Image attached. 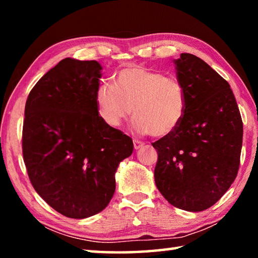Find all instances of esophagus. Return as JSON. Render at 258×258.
Returning <instances> with one entry per match:
<instances>
[{"instance_id": "esophagus-1", "label": "esophagus", "mask_w": 258, "mask_h": 258, "mask_svg": "<svg viewBox=\"0 0 258 258\" xmlns=\"http://www.w3.org/2000/svg\"><path fill=\"white\" fill-rule=\"evenodd\" d=\"M133 143H134V148H135V149H137V150L140 149V148H142L143 146H145V142L140 141V140H134Z\"/></svg>"}]
</instances>
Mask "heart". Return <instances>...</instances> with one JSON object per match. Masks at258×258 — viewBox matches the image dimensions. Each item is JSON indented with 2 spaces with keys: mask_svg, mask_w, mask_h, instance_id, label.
<instances>
[{
  "mask_svg": "<svg viewBox=\"0 0 258 258\" xmlns=\"http://www.w3.org/2000/svg\"><path fill=\"white\" fill-rule=\"evenodd\" d=\"M95 102L107 125L119 126L133 109L135 130L154 137L173 133L186 110L185 90L178 78L140 66L121 69L113 84H100Z\"/></svg>",
  "mask_w": 258,
  "mask_h": 258,
  "instance_id": "heart-1",
  "label": "heart"
}]
</instances>
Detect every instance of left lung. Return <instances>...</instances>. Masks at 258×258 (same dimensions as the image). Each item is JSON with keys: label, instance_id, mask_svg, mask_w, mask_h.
<instances>
[{"label": "left lung", "instance_id": "left-lung-1", "mask_svg": "<svg viewBox=\"0 0 258 258\" xmlns=\"http://www.w3.org/2000/svg\"><path fill=\"white\" fill-rule=\"evenodd\" d=\"M186 110L178 127L152 143L156 185L174 207L202 212L220 200L237 177L242 120L229 83L198 56L174 60Z\"/></svg>", "mask_w": 258, "mask_h": 258}]
</instances>
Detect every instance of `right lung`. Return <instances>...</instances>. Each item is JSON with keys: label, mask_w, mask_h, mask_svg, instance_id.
<instances>
[{"label": "right lung", "mask_w": 258, "mask_h": 258, "mask_svg": "<svg viewBox=\"0 0 258 258\" xmlns=\"http://www.w3.org/2000/svg\"><path fill=\"white\" fill-rule=\"evenodd\" d=\"M98 61L61 60L26 101L23 155L29 180L46 204L71 218L103 211L116 189L115 173L133 141L99 116Z\"/></svg>", "instance_id": "right-lung-1"}]
</instances>
